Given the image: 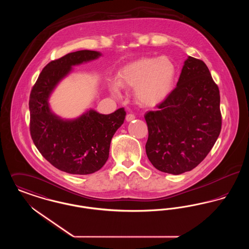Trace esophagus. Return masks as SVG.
<instances>
[{
    "mask_svg": "<svg viewBox=\"0 0 249 249\" xmlns=\"http://www.w3.org/2000/svg\"><path fill=\"white\" fill-rule=\"evenodd\" d=\"M134 119H135V117H134V115H132V114H129V115H127V116H126V120H127L128 122L132 121Z\"/></svg>",
    "mask_w": 249,
    "mask_h": 249,
    "instance_id": "esophagus-1",
    "label": "esophagus"
}]
</instances>
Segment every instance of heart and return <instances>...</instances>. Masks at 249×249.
Segmentation results:
<instances>
[{"instance_id": "b5f03b06", "label": "heart", "mask_w": 249, "mask_h": 249, "mask_svg": "<svg viewBox=\"0 0 249 249\" xmlns=\"http://www.w3.org/2000/svg\"><path fill=\"white\" fill-rule=\"evenodd\" d=\"M176 79V65L166 57L133 60L123 66L117 75L119 87L134 89L135 101L143 107L162 104L172 93ZM118 85L111 87L112 93H119Z\"/></svg>"}]
</instances>
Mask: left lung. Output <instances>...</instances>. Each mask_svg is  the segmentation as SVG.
<instances>
[{"instance_id": "obj_1", "label": "left lung", "mask_w": 249, "mask_h": 249, "mask_svg": "<svg viewBox=\"0 0 249 249\" xmlns=\"http://www.w3.org/2000/svg\"><path fill=\"white\" fill-rule=\"evenodd\" d=\"M220 96L206 64L189 56L177 88L144 115L145 152L160 172L180 175L199 165L221 130Z\"/></svg>"}]
</instances>
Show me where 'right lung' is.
<instances>
[{"mask_svg":"<svg viewBox=\"0 0 249 249\" xmlns=\"http://www.w3.org/2000/svg\"><path fill=\"white\" fill-rule=\"evenodd\" d=\"M101 56L98 51L79 50L50 61L41 71L30 95L33 141L52 165L71 175L93 174L106 164L111 140L123 124L126 112L119 108L104 115L90 109L76 119H61L52 112L48 101L72 66Z\"/></svg>","mask_w":249,"mask_h":249,"instance_id":"add662e5","label":"right lung"}]
</instances>
